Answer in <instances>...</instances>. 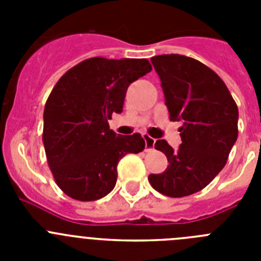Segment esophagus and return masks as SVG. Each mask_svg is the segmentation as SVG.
Segmentation results:
<instances>
[{
    "label": "esophagus",
    "mask_w": 261,
    "mask_h": 261,
    "mask_svg": "<svg viewBox=\"0 0 261 261\" xmlns=\"http://www.w3.org/2000/svg\"><path fill=\"white\" fill-rule=\"evenodd\" d=\"M142 137H144L145 140V147H146V149H151V147L154 146V144H155V140L151 138L149 135H144Z\"/></svg>",
    "instance_id": "34e87169"
}]
</instances>
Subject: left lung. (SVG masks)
Wrapping results in <instances>:
<instances>
[{"label": "left lung", "instance_id": "left-lung-1", "mask_svg": "<svg viewBox=\"0 0 261 261\" xmlns=\"http://www.w3.org/2000/svg\"><path fill=\"white\" fill-rule=\"evenodd\" d=\"M165 93L171 121H181V144L154 145L167 156L162 174H150L154 190L168 197H184L208 186L225 167L238 137V107L216 71L183 55L151 57Z\"/></svg>", "mask_w": 261, "mask_h": 261}]
</instances>
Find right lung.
Instances as JSON below:
<instances>
[{"instance_id": "add662e5", "label": "right lung", "mask_w": 261, "mask_h": 261, "mask_svg": "<svg viewBox=\"0 0 261 261\" xmlns=\"http://www.w3.org/2000/svg\"><path fill=\"white\" fill-rule=\"evenodd\" d=\"M150 70L146 59L91 57L57 81L44 107L43 144L55 181L69 197H105L116 184L120 159L145 149L140 133L116 135L108 120L123 112L129 85Z\"/></svg>"}]
</instances>
